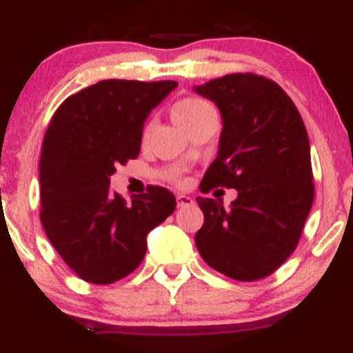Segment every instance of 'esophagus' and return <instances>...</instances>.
<instances>
[{
    "instance_id": "1",
    "label": "esophagus",
    "mask_w": 353,
    "mask_h": 353,
    "mask_svg": "<svg viewBox=\"0 0 353 353\" xmlns=\"http://www.w3.org/2000/svg\"><path fill=\"white\" fill-rule=\"evenodd\" d=\"M176 201H177V208H185V205H190L194 202L192 197L184 196V194H179V196L176 197Z\"/></svg>"
}]
</instances>
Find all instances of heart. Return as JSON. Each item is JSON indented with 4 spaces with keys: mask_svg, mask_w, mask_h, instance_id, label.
Listing matches in <instances>:
<instances>
[{
    "mask_svg": "<svg viewBox=\"0 0 353 353\" xmlns=\"http://www.w3.org/2000/svg\"><path fill=\"white\" fill-rule=\"evenodd\" d=\"M209 112H214L212 106L209 103H205L204 99L199 98H185L179 101L172 109V117L176 121V124L179 128H188L190 123L197 121L199 117L209 114ZM152 124H148L143 131V141H148L149 136H151Z\"/></svg>",
    "mask_w": 353,
    "mask_h": 353,
    "instance_id": "b5f03b06",
    "label": "heart"
}]
</instances>
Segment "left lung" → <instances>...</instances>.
Instances as JSON below:
<instances>
[{"label":"left lung","instance_id":"obj_1","mask_svg":"<svg viewBox=\"0 0 353 353\" xmlns=\"http://www.w3.org/2000/svg\"><path fill=\"white\" fill-rule=\"evenodd\" d=\"M194 91L216 103L224 124L202 192L237 190L229 208L197 197L204 212L197 250L234 281H259L294 252L314 202L307 129L294 101L264 76L234 72Z\"/></svg>","mask_w":353,"mask_h":353}]
</instances>
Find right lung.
I'll use <instances>...</instances> for the list:
<instances>
[{"label":"right lung","mask_w":353,"mask_h":353,"mask_svg":"<svg viewBox=\"0 0 353 353\" xmlns=\"http://www.w3.org/2000/svg\"><path fill=\"white\" fill-rule=\"evenodd\" d=\"M176 81L104 79L56 109L39 161L41 224L66 265L89 283H112L143 262L145 237L176 209L161 185L124 201L109 188L117 164L139 156L145 117Z\"/></svg>","instance_id":"add662e5"}]
</instances>
